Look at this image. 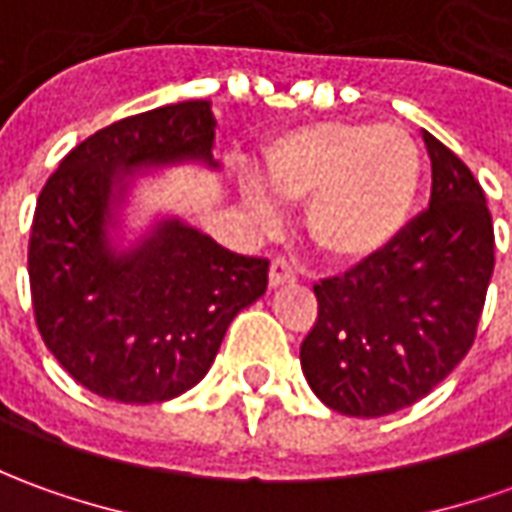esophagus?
I'll return each instance as SVG.
<instances>
[{"label": "esophagus", "instance_id": "obj_1", "mask_svg": "<svg viewBox=\"0 0 512 512\" xmlns=\"http://www.w3.org/2000/svg\"><path fill=\"white\" fill-rule=\"evenodd\" d=\"M291 283H297V274H294V269L285 263V260H271V266H269V285L271 288H277V285H291Z\"/></svg>", "mask_w": 512, "mask_h": 512}]
</instances>
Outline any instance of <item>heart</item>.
I'll return each instance as SVG.
<instances>
[{
  "label": "heart",
  "mask_w": 512,
  "mask_h": 512,
  "mask_svg": "<svg viewBox=\"0 0 512 512\" xmlns=\"http://www.w3.org/2000/svg\"><path fill=\"white\" fill-rule=\"evenodd\" d=\"M426 159L401 125H297L263 148V182L285 204L305 207V232L336 263L358 266L401 241L423 196ZM241 198L260 232L283 221L263 184L243 179Z\"/></svg>",
  "instance_id": "1"
}]
</instances>
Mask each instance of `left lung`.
I'll use <instances>...</instances> for the list:
<instances>
[{"mask_svg": "<svg viewBox=\"0 0 512 512\" xmlns=\"http://www.w3.org/2000/svg\"><path fill=\"white\" fill-rule=\"evenodd\" d=\"M429 210L401 241L314 285L319 316L300 347L308 387L350 417L426 398L471 350L493 274V224L474 173L423 131Z\"/></svg>", "mask_w": 512, "mask_h": 512, "instance_id": "1", "label": "left lung"}]
</instances>
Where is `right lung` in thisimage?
I'll list each match as a JSON object with an SVG mask.
<instances>
[{
    "label": "right lung",
    "mask_w": 512,
    "mask_h": 512,
    "mask_svg": "<svg viewBox=\"0 0 512 512\" xmlns=\"http://www.w3.org/2000/svg\"><path fill=\"white\" fill-rule=\"evenodd\" d=\"M210 100L145 111L83 139L44 184L30 232L41 339L81 387L162 403L207 375L229 322L266 294L269 260L243 257L187 224L131 227L145 173L221 170Z\"/></svg>",
    "instance_id": "right-lung-1"
}]
</instances>
